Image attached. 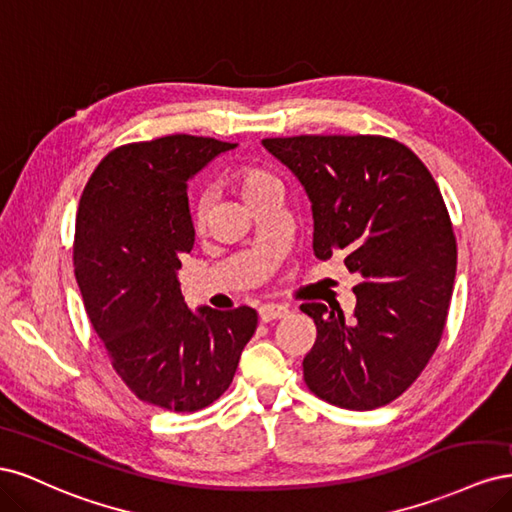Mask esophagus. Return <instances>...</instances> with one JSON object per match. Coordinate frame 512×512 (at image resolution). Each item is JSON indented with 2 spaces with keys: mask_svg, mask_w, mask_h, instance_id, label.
Listing matches in <instances>:
<instances>
[{
  "mask_svg": "<svg viewBox=\"0 0 512 512\" xmlns=\"http://www.w3.org/2000/svg\"><path fill=\"white\" fill-rule=\"evenodd\" d=\"M258 314H260V320H262V322L280 320V318L288 316V307L282 305V303H265V305H262V307L258 309Z\"/></svg>",
  "mask_w": 512,
  "mask_h": 512,
  "instance_id": "1",
  "label": "esophagus"
}]
</instances>
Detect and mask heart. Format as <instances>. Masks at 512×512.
Returning a JSON list of instances; mask_svg holds the SVG:
<instances>
[{"mask_svg":"<svg viewBox=\"0 0 512 512\" xmlns=\"http://www.w3.org/2000/svg\"><path fill=\"white\" fill-rule=\"evenodd\" d=\"M230 181L235 188L239 190V194L243 196L245 203H250L254 196H258L260 192H265L267 188H273V185H280V181L275 179L273 173L269 170L254 166V164H239L230 170ZM194 226L196 230L205 228V207H198L196 218H194Z\"/></svg>","mask_w":512,"mask_h":512,"instance_id":"heart-1","label":"heart"}]
</instances>
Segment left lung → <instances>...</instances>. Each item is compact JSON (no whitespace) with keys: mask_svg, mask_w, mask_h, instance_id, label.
Masks as SVG:
<instances>
[{"mask_svg":"<svg viewBox=\"0 0 512 512\" xmlns=\"http://www.w3.org/2000/svg\"><path fill=\"white\" fill-rule=\"evenodd\" d=\"M262 147L312 203L316 258L342 252L361 275L350 318L301 305L318 331L303 359L309 391L348 410L386 406L436 352L453 297L457 243L438 183L384 136L265 138Z\"/></svg>","mask_w":512,"mask_h":512,"instance_id":"8db88e82","label":"left lung"}]
</instances>
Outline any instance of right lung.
Returning <instances> with one entry per match:
<instances>
[{
    "label": "right lung",
    "instance_id": "obj_1",
    "mask_svg": "<svg viewBox=\"0 0 512 512\" xmlns=\"http://www.w3.org/2000/svg\"><path fill=\"white\" fill-rule=\"evenodd\" d=\"M237 143L173 134L123 145L89 177L74 235L87 316L130 391L173 412L213 404L232 382L258 314L185 305L179 269L194 245L188 181Z\"/></svg>",
    "mask_w": 512,
    "mask_h": 512
}]
</instances>
